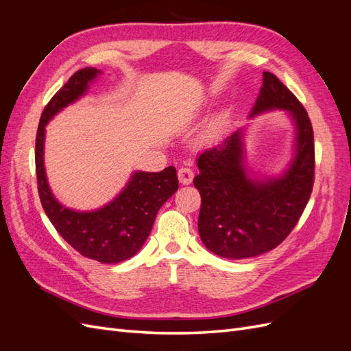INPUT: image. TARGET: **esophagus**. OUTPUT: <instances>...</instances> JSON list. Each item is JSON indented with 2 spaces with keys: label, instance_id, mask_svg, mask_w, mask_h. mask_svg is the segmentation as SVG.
Here are the masks:
<instances>
[{
  "label": "esophagus",
  "instance_id": "34e87169",
  "mask_svg": "<svg viewBox=\"0 0 351 351\" xmlns=\"http://www.w3.org/2000/svg\"><path fill=\"white\" fill-rule=\"evenodd\" d=\"M195 177V173L189 167L178 168V180L182 184H190Z\"/></svg>",
  "mask_w": 351,
  "mask_h": 351
}]
</instances>
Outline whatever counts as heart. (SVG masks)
Instances as JSON below:
<instances>
[{
    "instance_id": "obj_1",
    "label": "heart",
    "mask_w": 351,
    "mask_h": 351,
    "mask_svg": "<svg viewBox=\"0 0 351 351\" xmlns=\"http://www.w3.org/2000/svg\"><path fill=\"white\" fill-rule=\"evenodd\" d=\"M215 132H217V127H215V125L210 127V129H209V134H210V136L215 134Z\"/></svg>"
}]
</instances>
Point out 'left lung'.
<instances>
[{
	"label": "left lung",
	"mask_w": 351,
	"mask_h": 351,
	"mask_svg": "<svg viewBox=\"0 0 351 351\" xmlns=\"http://www.w3.org/2000/svg\"><path fill=\"white\" fill-rule=\"evenodd\" d=\"M271 110L289 111L295 124L294 158L281 177L247 176L240 129L197 158L193 184L202 197L199 234L221 258L246 259L275 249L293 231L309 202L315 180L311 119L291 90L275 74L263 71L250 117Z\"/></svg>",
	"instance_id": "obj_1"
}]
</instances>
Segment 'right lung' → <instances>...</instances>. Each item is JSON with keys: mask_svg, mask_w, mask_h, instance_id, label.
<instances>
[{"mask_svg": "<svg viewBox=\"0 0 351 351\" xmlns=\"http://www.w3.org/2000/svg\"><path fill=\"white\" fill-rule=\"evenodd\" d=\"M101 71L86 67L76 71L40 115L36 133L35 164L42 208L52 226L84 258L102 263H119L141 250L152 230L156 214L178 189L177 171L167 167L159 173L136 171L129 184L108 205L90 212L62 206L52 195L44 167L45 125L58 111L83 97Z\"/></svg>", "mask_w": 351, "mask_h": 351, "instance_id": "1", "label": "right lung"}]
</instances>
